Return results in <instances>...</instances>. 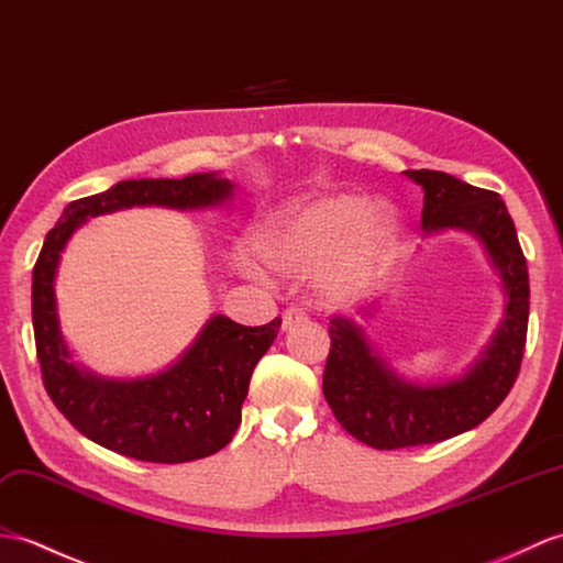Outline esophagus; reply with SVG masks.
Returning <instances> with one entry per match:
<instances>
[{
    "label": "esophagus",
    "mask_w": 563,
    "mask_h": 563,
    "mask_svg": "<svg viewBox=\"0 0 563 563\" xmlns=\"http://www.w3.org/2000/svg\"><path fill=\"white\" fill-rule=\"evenodd\" d=\"M307 321H309V317L302 307L292 305L283 311V331H290V329H295V325L307 323Z\"/></svg>",
    "instance_id": "1"
}]
</instances>
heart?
<instances>
[{
  "label": "heart",
  "mask_w": 563,
  "mask_h": 563,
  "mask_svg": "<svg viewBox=\"0 0 563 563\" xmlns=\"http://www.w3.org/2000/svg\"><path fill=\"white\" fill-rule=\"evenodd\" d=\"M394 238L396 216L384 201L357 203L350 196H329L271 220L258 250L278 271H317L323 295L352 297L384 271ZM238 266L250 276H266L254 250H240Z\"/></svg>",
  "instance_id": "obj_1"
}]
</instances>
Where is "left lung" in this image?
Masks as SVG:
<instances>
[{"label": "left lung", "instance_id": "8db88e82", "mask_svg": "<svg viewBox=\"0 0 563 563\" xmlns=\"http://www.w3.org/2000/svg\"><path fill=\"white\" fill-rule=\"evenodd\" d=\"M405 175L424 189L427 232L461 228L487 246L504 283L506 317L485 357L465 376L439 386L400 382L372 355L355 323L331 319L323 396L347 434L378 451L439 443L485 422L516 384L530 317L528 264L501 196L437 169Z\"/></svg>", "mask_w": 563, "mask_h": 563}]
</instances>
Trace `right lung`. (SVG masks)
<instances>
[{"mask_svg":"<svg viewBox=\"0 0 563 563\" xmlns=\"http://www.w3.org/2000/svg\"><path fill=\"white\" fill-rule=\"evenodd\" d=\"M232 185L216 175L126 179L64 208L33 268V333L47 396L74 429L126 459L187 463L225 449L242 422V402L256 362L280 319L242 325L213 317L199 341L167 372L134 382H104L69 362L55 311V273L71 232L86 218L132 206L199 208L228 199Z\"/></svg>","mask_w":563,"mask_h":563,"instance_id":"1","label":"right lung"}]
</instances>
